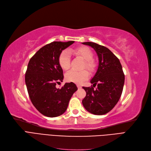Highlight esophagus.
Returning a JSON list of instances; mask_svg holds the SVG:
<instances>
[{"mask_svg":"<svg viewBox=\"0 0 151 151\" xmlns=\"http://www.w3.org/2000/svg\"><path fill=\"white\" fill-rule=\"evenodd\" d=\"M77 88H78L79 89H80V88H82V86H81L80 84H77Z\"/></svg>","mask_w":151,"mask_h":151,"instance_id":"obj_1","label":"esophagus"}]
</instances>
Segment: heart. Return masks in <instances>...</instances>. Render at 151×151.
<instances>
[{"mask_svg": "<svg viewBox=\"0 0 151 151\" xmlns=\"http://www.w3.org/2000/svg\"><path fill=\"white\" fill-rule=\"evenodd\" d=\"M71 52L84 59V68L86 67L90 72L94 70L95 63L93 60V53L89 48L79 47L72 50ZM58 63L63 70H67L69 68L70 65V56L68 50H64L60 53L58 57ZM65 77V79L68 82L81 84L88 79L89 73L86 70H82L80 71L70 70L66 73Z\"/></svg>", "mask_w": 151, "mask_h": 151, "instance_id": "obj_1", "label": "heart"}]
</instances>
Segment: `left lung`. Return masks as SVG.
<instances>
[{
    "label": "left lung",
    "instance_id": "8db88e82",
    "mask_svg": "<svg viewBox=\"0 0 151 151\" xmlns=\"http://www.w3.org/2000/svg\"><path fill=\"white\" fill-rule=\"evenodd\" d=\"M82 43L92 47L99 58L97 72L91 80L93 86L83 87L86 96L82 102L89 113L104 115L115 107L120 98L125 82L122 66L119 59L108 48L93 42Z\"/></svg>",
    "mask_w": 151,
    "mask_h": 151
}]
</instances>
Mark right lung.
I'll return each mask as SVG.
<instances>
[{
  "mask_svg": "<svg viewBox=\"0 0 151 151\" xmlns=\"http://www.w3.org/2000/svg\"><path fill=\"white\" fill-rule=\"evenodd\" d=\"M74 43L53 42L41 48L31 57L25 74V83L31 101L42 115L58 116L64 113L76 91V85L65 83L60 89L56 85L63 79V70L58 63L62 50Z\"/></svg>",
  "mask_w": 151,
  "mask_h": 151,
  "instance_id": "1",
  "label": "right lung"
}]
</instances>
